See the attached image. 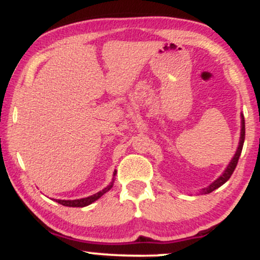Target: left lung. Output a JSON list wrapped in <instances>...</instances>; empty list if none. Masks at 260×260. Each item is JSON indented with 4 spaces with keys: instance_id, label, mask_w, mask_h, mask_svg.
Instances as JSON below:
<instances>
[{
    "instance_id": "8db88e82",
    "label": "left lung",
    "mask_w": 260,
    "mask_h": 260,
    "mask_svg": "<svg viewBox=\"0 0 260 260\" xmlns=\"http://www.w3.org/2000/svg\"><path fill=\"white\" fill-rule=\"evenodd\" d=\"M241 118H242V120H241V137H240V143H238V148H237V150H236L235 156L232 157V160L230 161L228 168H226L225 171H223V174L220 176L217 180L214 181L213 183H211L210 186H208L207 188H203V189L201 190V193H203V194H208V193H211L213 190H215L219 187H221L223 183H226V182L229 181V178L231 177V175L234 174L236 166H237L238 159H240L241 153H242V148H243V143H244V134H246L243 115H241Z\"/></svg>"
}]
</instances>
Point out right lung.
Here are the masks:
<instances>
[{"instance_id":"right-lung-1","label":"right lung","mask_w":260,"mask_h":260,"mask_svg":"<svg viewBox=\"0 0 260 260\" xmlns=\"http://www.w3.org/2000/svg\"><path fill=\"white\" fill-rule=\"evenodd\" d=\"M116 172H113V178H112V182L109 184L106 188H104L103 190H100V192L95 193V194H92L90 197H86V198H82V199H74V201H61V199H57L58 204H62L64 205V207H73V208H83V207H86V205L91 204V203H94L95 201H98V199L100 198L101 196L105 194L106 192H109L110 189H111L112 186H113V181H115V176H116Z\"/></svg>"}]
</instances>
